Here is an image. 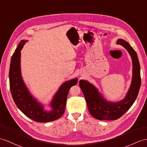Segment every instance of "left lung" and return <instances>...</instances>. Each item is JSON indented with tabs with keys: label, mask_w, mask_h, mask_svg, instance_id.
<instances>
[{
	"label": "left lung",
	"mask_w": 147,
	"mask_h": 147,
	"mask_svg": "<svg viewBox=\"0 0 147 147\" xmlns=\"http://www.w3.org/2000/svg\"><path fill=\"white\" fill-rule=\"evenodd\" d=\"M117 43L127 50L133 63L131 84L125 98L118 102H107L92 84L84 80L79 82V86L87 102L89 112L96 119L100 120H117L126 113L137 98L141 85L140 66L137 53L123 39H119Z\"/></svg>",
	"instance_id": "obj_1"
}]
</instances>
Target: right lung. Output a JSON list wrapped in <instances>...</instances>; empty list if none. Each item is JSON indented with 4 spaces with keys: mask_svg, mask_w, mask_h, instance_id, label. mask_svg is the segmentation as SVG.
<instances>
[{
    "mask_svg": "<svg viewBox=\"0 0 147 147\" xmlns=\"http://www.w3.org/2000/svg\"><path fill=\"white\" fill-rule=\"evenodd\" d=\"M26 40H21L16 49L10 62L9 69L10 89L14 102L21 112L37 122H49L61 117L65 112L67 95L70 88L77 83L74 78L63 84L52 100V111L47 112L28 92L24 83L20 71V51Z\"/></svg>",
    "mask_w": 147,
    "mask_h": 147,
    "instance_id": "add662e5",
    "label": "right lung"
}]
</instances>
